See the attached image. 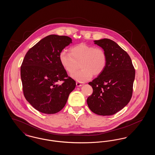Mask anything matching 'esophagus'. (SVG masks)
<instances>
[{
	"mask_svg": "<svg viewBox=\"0 0 155 155\" xmlns=\"http://www.w3.org/2000/svg\"><path fill=\"white\" fill-rule=\"evenodd\" d=\"M76 85H77V87H81L82 85V84H81V83H80V82H76Z\"/></svg>",
	"mask_w": 155,
	"mask_h": 155,
	"instance_id": "34e87169",
	"label": "esophagus"
}]
</instances>
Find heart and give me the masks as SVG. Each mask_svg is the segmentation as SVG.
I'll use <instances>...</instances> for the list:
<instances>
[{
  "mask_svg": "<svg viewBox=\"0 0 155 155\" xmlns=\"http://www.w3.org/2000/svg\"><path fill=\"white\" fill-rule=\"evenodd\" d=\"M59 60L63 68L72 74L80 66V71L71 75L76 81L84 82L90 80L93 75L98 76L104 70L107 61L106 52L101 48H95L85 44L72 46L70 53L63 51L59 54Z\"/></svg>",
  "mask_w": 155,
  "mask_h": 155,
  "instance_id": "heart-1",
  "label": "heart"
}]
</instances>
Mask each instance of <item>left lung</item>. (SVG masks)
<instances>
[{
  "label": "left lung",
  "instance_id": "left-lung-1",
  "mask_svg": "<svg viewBox=\"0 0 155 155\" xmlns=\"http://www.w3.org/2000/svg\"><path fill=\"white\" fill-rule=\"evenodd\" d=\"M106 53L107 61L103 73L89 82L93 93L87 100L90 110L101 116L116 114L130 101L135 71L128 54L113 41H94Z\"/></svg>",
  "mask_w": 155,
  "mask_h": 155
}]
</instances>
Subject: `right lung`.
I'll use <instances>...</instances> for the list:
<instances>
[{
  "instance_id": "obj_1",
  "label": "right lung",
  "mask_w": 155,
  "mask_h": 155,
  "mask_svg": "<svg viewBox=\"0 0 155 155\" xmlns=\"http://www.w3.org/2000/svg\"><path fill=\"white\" fill-rule=\"evenodd\" d=\"M72 43L67 36L45 37L26 53L21 66L24 95L36 110L54 114L66 105L76 83L68 77L59 60V54ZM64 82L59 85L57 82Z\"/></svg>"
}]
</instances>
